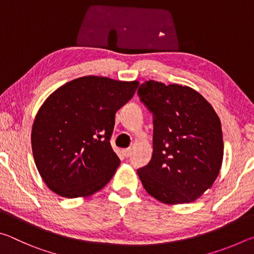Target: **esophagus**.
Wrapping results in <instances>:
<instances>
[{"instance_id": "34e87169", "label": "esophagus", "mask_w": 254, "mask_h": 254, "mask_svg": "<svg viewBox=\"0 0 254 254\" xmlns=\"http://www.w3.org/2000/svg\"><path fill=\"white\" fill-rule=\"evenodd\" d=\"M131 152H132V150H131L130 148H127V149H124V150H123V153H124V156H126L127 158L131 156Z\"/></svg>"}]
</instances>
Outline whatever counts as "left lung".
<instances>
[{
  "label": "left lung",
  "mask_w": 254,
  "mask_h": 254,
  "mask_svg": "<svg viewBox=\"0 0 254 254\" xmlns=\"http://www.w3.org/2000/svg\"><path fill=\"white\" fill-rule=\"evenodd\" d=\"M137 96L153 117V153L137 169L145 190L166 204L189 203L212 187L223 160L221 121L188 86L147 80Z\"/></svg>",
  "instance_id": "left-lung-1"
}]
</instances>
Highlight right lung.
I'll list each match as a JSON object with an SVG mask.
<instances>
[{
  "label": "right lung",
  "mask_w": 254,
  "mask_h": 254,
  "mask_svg": "<svg viewBox=\"0 0 254 254\" xmlns=\"http://www.w3.org/2000/svg\"><path fill=\"white\" fill-rule=\"evenodd\" d=\"M137 86V81L86 76L47 98L34 119L31 144L37 169L51 190L75 198L110 182L120 165L110 142L115 113Z\"/></svg>",
  "instance_id": "obj_1"
}]
</instances>
